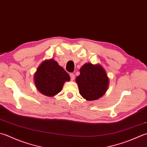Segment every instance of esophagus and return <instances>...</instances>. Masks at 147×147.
Here are the masks:
<instances>
[{
	"mask_svg": "<svg viewBox=\"0 0 147 147\" xmlns=\"http://www.w3.org/2000/svg\"><path fill=\"white\" fill-rule=\"evenodd\" d=\"M70 77H71V81H73V80H74V79L75 75H74V74H73V73H70Z\"/></svg>",
	"mask_w": 147,
	"mask_h": 147,
	"instance_id": "obj_1",
	"label": "esophagus"
}]
</instances>
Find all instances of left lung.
<instances>
[{"label": "left lung", "mask_w": 147, "mask_h": 147, "mask_svg": "<svg viewBox=\"0 0 147 147\" xmlns=\"http://www.w3.org/2000/svg\"><path fill=\"white\" fill-rule=\"evenodd\" d=\"M76 77L80 94L87 100L99 99L108 90L109 78L101 65L86 63L80 69Z\"/></svg>", "instance_id": "1"}]
</instances>
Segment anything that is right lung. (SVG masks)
<instances>
[{"instance_id": "add662e5", "label": "right lung", "mask_w": 147, "mask_h": 147, "mask_svg": "<svg viewBox=\"0 0 147 147\" xmlns=\"http://www.w3.org/2000/svg\"><path fill=\"white\" fill-rule=\"evenodd\" d=\"M70 76L58 62L51 59L43 61L34 73V82L39 92L48 97H53L61 92Z\"/></svg>"}]
</instances>
